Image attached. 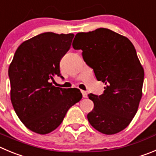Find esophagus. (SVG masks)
Listing matches in <instances>:
<instances>
[{"label":"esophagus","mask_w":156,"mask_h":156,"mask_svg":"<svg viewBox=\"0 0 156 156\" xmlns=\"http://www.w3.org/2000/svg\"><path fill=\"white\" fill-rule=\"evenodd\" d=\"M81 94H82V96L83 98H87V96H88V94H87V92L85 91H83V90H81Z\"/></svg>","instance_id":"1"}]
</instances>
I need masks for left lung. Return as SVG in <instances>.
Here are the masks:
<instances>
[{"instance_id":"obj_1","label":"left lung","mask_w":156,"mask_h":156,"mask_svg":"<svg viewBox=\"0 0 156 156\" xmlns=\"http://www.w3.org/2000/svg\"><path fill=\"white\" fill-rule=\"evenodd\" d=\"M74 49L98 81L106 85L101 95L88 94L94 108L87 115L94 129L113 135L126 129L138 111L142 95L144 70L134 45L125 36L107 28L78 33Z\"/></svg>"}]
</instances>
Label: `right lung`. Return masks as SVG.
I'll return each mask as SVG.
<instances>
[{
    "mask_svg": "<svg viewBox=\"0 0 156 156\" xmlns=\"http://www.w3.org/2000/svg\"><path fill=\"white\" fill-rule=\"evenodd\" d=\"M74 36L45 32L23 42L14 54L8 69L11 103L32 132L44 135L56 129L82 98L78 88H58L50 82L55 75L61 76L60 61Z\"/></svg>",
    "mask_w": 156,
    "mask_h": 156,
    "instance_id": "1",
    "label": "right lung"
}]
</instances>
